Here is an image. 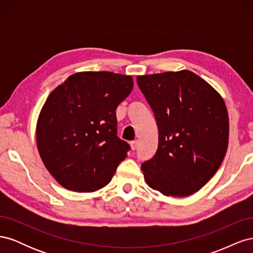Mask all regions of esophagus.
Masks as SVG:
<instances>
[{"label": "esophagus", "mask_w": 253, "mask_h": 253, "mask_svg": "<svg viewBox=\"0 0 253 253\" xmlns=\"http://www.w3.org/2000/svg\"><path fill=\"white\" fill-rule=\"evenodd\" d=\"M137 143H138V142H137V140L131 141V143H129V144H131V148H132V150H133V151L137 149Z\"/></svg>", "instance_id": "obj_1"}]
</instances>
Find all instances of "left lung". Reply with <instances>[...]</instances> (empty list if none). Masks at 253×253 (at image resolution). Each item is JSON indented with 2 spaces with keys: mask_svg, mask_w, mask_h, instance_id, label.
<instances>
[{
  "mask_svg": "<svg viewBox=\"0 0 253 253\" xmlns=\"http://www.w3.org/2000/svg\"><path fill=\"white\" fill-rule=\"evenodd\" d=\"M158 127V148L141 165L148 185L167 196L197 192L218 170L229 140L224 99L183 70L137 77Z\"/></svg>",
  "mask_w": 253,
  "mask_h": 253,
  "instance_id": "1",
  "label": "left lung"
}]
</instances>
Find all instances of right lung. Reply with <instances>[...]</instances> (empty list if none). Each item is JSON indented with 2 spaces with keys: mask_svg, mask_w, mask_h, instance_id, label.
<instances>
[{
  "mask_svg": "<svg viewBox=\"0 0 253 253\" xmlns=\"http://www.w3.org/2000/svg\"><path fill=\"white\" fill-rule=\"evenodd\" d=\"M133 85L131 76L81 72L49 94L38 118L37 145L61 186L94 192L111 181L129 150L117 136L116 109Z\"/></svg>",
  "mask_w": 253,
  "mask_h": 253,
  "instance_id": "1",
  "label": "right lung"
}]
</instances>
